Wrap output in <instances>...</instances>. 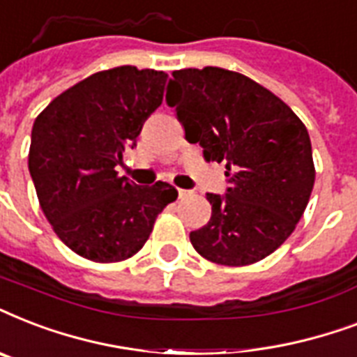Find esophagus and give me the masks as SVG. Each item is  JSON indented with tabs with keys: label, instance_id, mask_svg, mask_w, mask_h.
<instances>
[{
	"label": "esophagus",
	"instance_id": "obj_1",
	"mask_svg": "<svg viewBox=\"0 0 357 357\" xmlns=\"http://www.w3.org/2000/svg\"><path fill=\"white\" fill-rule=\"evenodd\" d=\"M192 192L187 189H178V196H179V200H183V198H187V196H190Z\"/></svg>",
	"mask_w": 357,
	"mask_h": 357
}]
</instances>
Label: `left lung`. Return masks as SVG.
I'll return each mask as SVG.
<instances>
[{
    "label": "left lung",
    "instance_id": "1",
    "mask_svg": "<svg viewBox=\"0 0 357 357\" xmlns=\"http://www.w3.org/2000/svg\"><path fill=\"white\" fill-rule=\"evenodd\" d=\"M167 102L185 139L226 162L231 187L207 195L211 218L190 231L202 257L226 266L278 250L304 215L315 183L310 133L287 103L246 75L206 66L172 72Z\"/></svg>",
    "mask_w": 357,
    "mask_h": 357
}]
</instances>
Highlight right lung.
I'll return each instance as SVG.
<instances>
[{"label": "right lung", "instance_id": "obj_1", "mask_svg": "<svg viewBox=\"0 0 357 357\" xmlns=\"http://www.w3.org/2000/svg\"><path fill=\"white\" fill-rule=\"evenodd\" d=\"M168 74L116 66L59 94L33 123L29 172L57 237L85 259L119 263L150 237L178 198L170 183L139 187L119 176L123 150L162 103Z\"/></svg>", "mask_w": 357, "mask_h": 357}]
</instances>
